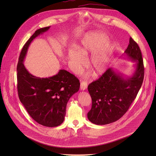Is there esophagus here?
Masks as SVG:
<instances>
[{"label": "esophagus", "mask_w": 156, "mask_h": 156, "mask_svg": "<svg viewBox=\"0 0 156 156\" xmlns=\"http://www.w3.org/2000/svg\"><path fill=\"white\" fill-rule=\"evenodd\" d=\"M87 87V82L85 81H83L81 82V85H80V88L81 90H85L86 89Z\"/></svg>", "instance_id": "1"}]
</instances>
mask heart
<instances>
[{
    "label": "heart",
    "instance_id": "b5f03b06",
    "mask_svg": "<svg viewBox=\"0 0 156 156\" xmlns=\"http://www.w3.org/2000/svg\"><path fill=\"white\" fill-rule=\"evenodd\" d=\"M107 36L101 31H94L86 35L81 41L79 50L72 49L69 51L70 67L80 70L85 65L84 57L92 54L88 60V66L94 75L103 74L107 69L110 58L114 52L112 43L107 42Z\"/></svg>",
    "mask_w": 156,
    "mask_h": 156
}]
</instances>
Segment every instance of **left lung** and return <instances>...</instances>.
Instances as JSON below:
<instances>
[{"label":"left lung","mask_w":156,"mask_h":156,"mask_svg":"<svg viewBox=\"0 0 156 156\" xmlns=\"http://www.w3.org/2000/svg\"><path fill=\"white\" fill-rule=\"evenodd\" d=\"M125 53L129 60L136 62V71L131 77L125 78L110 68L88 85L92 107L87 118L93 123L106 125L120 119L140 90L144 75L143 60L140 47L131 37Z\"/></svg>","instance_id":"8db88e82"}]
</instances>
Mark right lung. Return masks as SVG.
<instances>
[{
    "label": "right lung",
    "instance_id": "obj_1",
    "mask_svg": "<svg viewBox=\"0 0 156 156\" xmlns=\"http://www.w3.org/2000/svg\"><path fill=\"white\" fill-rule=\"evenodd\" d=\"M49 28L36 30L22 49L17 65V89L21 102L33 119L43 126L55 127L63 123L66 104L78 91L80 81L65 70L51 77H36L27 71L23 64L31 41Z\"/></svg>",
    "mask_w": 156,
    "mask_h": 156
}]
</instances>
